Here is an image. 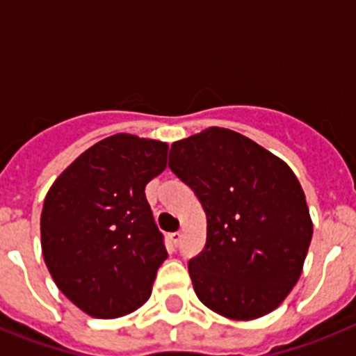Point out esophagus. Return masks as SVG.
Here are the masks:
<instances>
[{
  "label": "esophagus",
  "mask_w": 356,
  "mask_h": 356,
  "mask_svg": "<svg viewBox=\"0 0 356 356\" xmlns=\"http://www.w3.org/2000/svg\"><path fill=\"white\" fill-rule=\"evenodd\" d=\"M169 241H171V244L172 246H178V244H180L181 242V234L180 232H172V234H169Z\"/></svg>",
  "instance_id": "1"
}]
</instances>
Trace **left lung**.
Instances as JSON below:
<instances>
[{"label":"left lung","mask_w":356,"mask_h":356,"mask_svg":"<svg viewBox=\"0 0 356 356\" xmlns=\"http://www.w3.org/2000/svg\"><path fill=\"white\" fill-rule=\"evenodd\" d=\"M169 169L207 213V244L188 260L201 303L229 319L273 312L300 278L312 241L291 168L244 135L213 127L172 144Z\"/></svg>","instance_id":"obj_1"}]
</instances>
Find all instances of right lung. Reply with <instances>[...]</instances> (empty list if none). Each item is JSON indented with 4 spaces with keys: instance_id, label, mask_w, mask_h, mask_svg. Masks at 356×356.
Wrapping results in <instances>:
<instances>
[{
    "instance_id": "right-lung-1",
    "label": "right lung",
    "mask_w": 356,
    "mask_h": 356,
    "mask_svg": "<svg viewBox=\"0 0 356 356\" xmlns=\"http://www.w3.org/2000/svg\"><path fill=\"white\" fill-rule=\"evenodd\" d=\"M168 144L119 134L81 153L56 178L40 216L44 262L56 287L97 319L143 307L168 259L146 200Z\"/></svg>"
}]
</instances>
